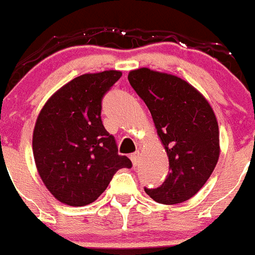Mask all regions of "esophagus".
Here are the masks:
<instances>
[{
  "instance_id": "obj_1",
  "label": "esophagus",
  "mask_w": 255,
  "mask_h": 255,
  "mask_svg": "<svg viewBox=\"0 0 255 255\" xmlns=\"http://www.w3.org/2000/svg\"><path fill=\"white\" fill-rule=\"evenodd\" d=\"M130 159H131L132 164H134V165H137V164H139V159H140L139 151H136V153L131 154V155H130Z\"/></svg>"
}]
</instances>
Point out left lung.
Wrapping results in <instances>:
<instances>
[{"label": "left lung", "instance_id": "8db88e82", "mask_svg": "<svg viewBox=\"0 0 255 255\" xmlns=\"http://www.w3.org/2000/svg\"><path fill=\"white\" fill-rule=\"evenodd\" d=\"M128 79L148 106L169 160L162 186L145 192L165 205L190 200L210 178L220 155L214 110L193 86L177 76L139 68Z\"/></svg>", "mask_w": 255, "mask_h": 255}]
</instances>
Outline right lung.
Masks as SVG:
<instances>
[{
    "label": "right lung",
    "mask_w": 255,
    "mask_h": 255,
    "mask_svg": "<svg viewBox=\"0 0 255 255\" xmlns=\"http://www.w3.org/2000/svg\"><path fill=\"white\" fill-rule=\"evenodd\" d=\"M121 76L120 71L82 74L51 96L37 116L32 134L37 172L49 192L68 206L92 204L119 169L131 168L101 120L102 99Z\"/></svg>",
    "instance_id": "add662e5"
}]
</instances>
